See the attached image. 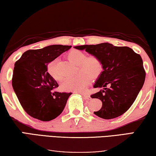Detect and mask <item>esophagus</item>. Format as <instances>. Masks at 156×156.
Returning a JSON list of instances; mask_svg holds the SVG:
<instances>
[{
	"label": "esophagus",
	"instance_id": "obj_1",
	"mask_svg": "<svg viewBox=\"0 0 156 156\" xmlns=\"http://www.w3.org/2000/svg\"><path fill=\"white\" fill-rule=\"evenodd\" d=\"M82 95H83V98H84L85 100H90V95H88V94H87V93H83L82 94Z\"/></svg>",
	"mask_w": 156,
	"mask_h": 156
}]
</instances>
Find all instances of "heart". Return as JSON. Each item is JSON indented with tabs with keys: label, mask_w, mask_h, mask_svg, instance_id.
Masks as SVG:
<instances>
[{
	"label": "heart",
	"mask_w": 156,
	"mask_h": 156,
	"mask_svg": "<svg viewBox=\"0 0 156 156\" xmlns=\"http://www.w3.org/2000/svg\"><path fill=\"white\" fill-rule=\"evenodd\" d=\"M71 62L78 66L77 75L68 78L61 84L65 91L83 92L90 84V81H96L103 72V64L101 60L95 56L87 57L84 52L72 50L67 54ZM47 73L54 80L60 81L61 77L57 73L55 61H50L47 66Z\"/></svg>",
	"instance_id": "1"
}]
</instances>
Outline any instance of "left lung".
Instances as JSON below:
<instances>
[{"instance_id":"left-lung-1","label":"left lung","mask_w":156,"mask_h":156,"mask_svg":"<svg viewBox=\"0 0 156 156\" xmlns=\"http://www.w3.org/2000/svg\"><path fill=\"white\" fill-rule=\"evenodd\" d=\"M75 48L85 49L103 64L104 71L94 85V88L102 89L90 95L102 102L101 109L94 114L104 119L121 116L130 109L144 83L146 72L142 57L130 47H116L107 42Z\"/></svg>"}]
</instances>
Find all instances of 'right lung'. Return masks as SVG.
I'll return each mask as SVG.
<instances>
[{"mask_svg": "<svg viewBox=\"0 0 156 156\" xmlns=\"http://www.w3.org/2000/svg\"><path fill=\"white\" fill-rule=\"evenodd\" d=\"M71 46L55 44L25 51L14 63L12 83L21 107L29 116L42 121L53 120L62 113L72 93H59L56 80L47 66Z\"/></svg>", "mask_w": 156, "mask_h": 156, "instance_id": "obj_1", "label": "right lung"}]
</instances>
